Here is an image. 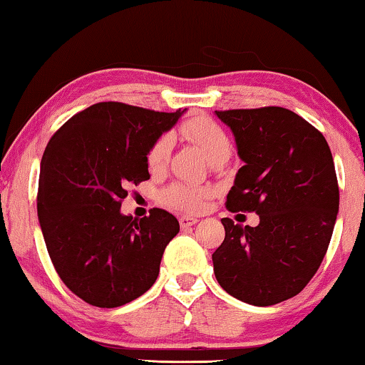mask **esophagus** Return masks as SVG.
I'll return each instance as SVG.
<instances>
[{"mask_svg":"<svg viewBox=\"0 0 365 365\" xmlns=\"http://www.w3.org/2000/svg\"><path fill=\"white\" fill-rule=\"evenodd\" d=\"M196 222H197V217H191V216H181V217H179V224H181L182 229L191 227Z\"/></svg>","mask_w":365,"mask_h":365,"instance_id":"esophagus-1","label":"esophagus"}]
</instances>
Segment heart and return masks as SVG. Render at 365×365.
Wrapping results in <instances>:
<instances>
[{
  "instance_id": "b5f03b06",
  "label": "heart",
  "mask_w": 365,
  "mask_h": 365,
  "mask_svg": "<svg viewBox=\"0 0 365 365\" xmlns=\"http://www.w3.org/2000/svg\"><path fill=\"white\" fill-rule=\"evenodd\" d=\"M181 134L189 141L196 143L212 163L217 161V159H229V156H231V139H229L227 133L212 119L194 118L191 121L182 124ZM169 153H171V138L168 134H161V136L154 139L148 151L146 163L149 171L158 173L164 169ZM204 196H206V191L202 187L174 182L166 189H163L161 202L164 206L179 209V211H197L201 207Z\"/></svg>"
}]
</instances>
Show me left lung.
Listing matches in <instances>:
<instances>
[{
	"label": "left lung",
	"mask_w": 365,
	"mask_h": 365,
	"mask_svg": "<svg viewBox=\"0 0 365 365\" xmlns=\"http://www.w3.org/2000/svg\"><path fill=\"white\" fill-rule=\"evenodd\" d=\"M232 129L244 166L227 194L231 212H256V227L221 219L226 237L212 254L227 294L252 306L297 296L317 272L339 211L334 159L322 133L291 109L216 111Z\"/></svg>",
	"instance_id": "left-lung-1"
}]
</instances>
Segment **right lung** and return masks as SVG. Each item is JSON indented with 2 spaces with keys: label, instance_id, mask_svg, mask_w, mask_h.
<instances>
[{
  "label": "right lung",
  "instance_id": "right-lung-1",
  "mask_svg": "<svg viewBox=\"0 0 365 365\" xmlns=\"http://www.w3.org/2000/svg\"><path fill=\"white\" fill-rule=\"evenodd\" d=\"M184 111L161 113L118 101L96 103L49 139L38 182V217L58 276L96 307H119L156 282L178 219L153 207L123 216L128 186L148 181L154 139Z\"/></svg>",
  "mask_w": 365,
  "mask_h": 365
}]
</instances>
